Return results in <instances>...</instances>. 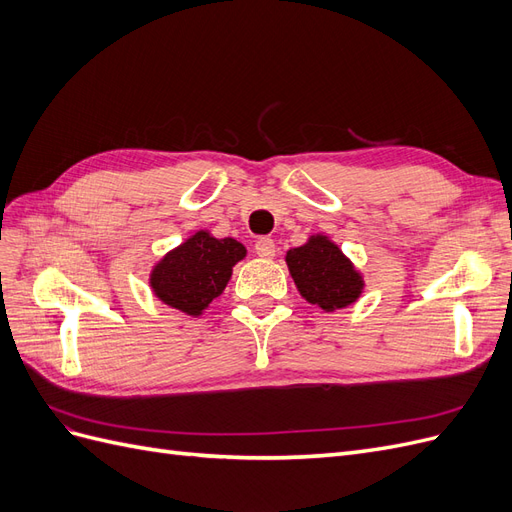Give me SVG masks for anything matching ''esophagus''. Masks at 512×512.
I'll return each mask as SVG.
<instances>
[{
    "mask_svg": "<svg viewBox=\"0 0 512 512\" xmlns=\"http://www.w3.org/2000/svg\"><path fill=\"white\" fill-rule=\"evenodd\" d=\"M256 254L260 258H273L275 256V241L269 237H260L256 241Z\"/></svg>",
    "mask_w": 512,
    "mask_h": 512,
    "instance_id": "1",
    "label": "esophagus"
}]
</instances>
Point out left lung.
Segmentation results:
<instances>
[{
	"mask_svg": "<svg viewBox=\"0 0 512 512\" xmlns=\"http://www.w3.org/2000/svg\"><path fill=\"white\" fill-rule=\"evenodd\" d=\"M286 265L301 297L324 312L348 307L363 292V275L348 256L324 235H312L286 252Z\"/></svg>",
	"mask_w": 512,
	"mask_h": 512,
	"instance_id": "obj_1",
	"label": "left lung"
}]
</instances>
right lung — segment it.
I'll list each match as a JSON object with an SVG mask.
<instances>
[{
  "mask_svg": "<svg viewBox=\"0 0 512 512\" xmlns=\"http://www.w3.org/2000/svg\"><path fill=\"white\" fill-rule=\"evenodd\" d=\"M247 250L237 239H215L198 230L175 250H170L149 275L156 297L188 316H200L224 292L232 267Z\"/></svg>",
  "mask_w": 512,
  "mask_h": 512,
  "instance_id": "obj_1",
  "label": "right lung"
}]
</instances>
